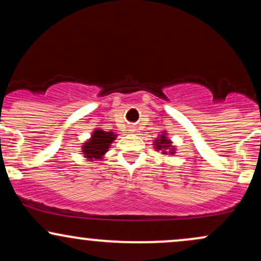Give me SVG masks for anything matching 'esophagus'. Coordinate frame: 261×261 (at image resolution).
<instances>
[{
    "label": "esophagus",
    "instance_id": "obj_1",
    "mask_svg": "<svg viewBox=\"0 0 261 261\" xmlns=\"http://www.w3.org/2000/svg\"><path fill=\"white\" fill-rule=\"evenodd\" d=\"M128 128H130L131 133H135V131H136V128H135V126H130Z\"/></svg>",
    "mask_w": 261,
    "mask_h": 261
}]
</instances>
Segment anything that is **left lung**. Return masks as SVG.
Returning a JSON list of instances; mask_svg holds the SVG:
<instances>
[{
  "mask_svg": "<svg viewBox=\"0 0 261 261\" xmlns=\"http://www.w3.org/2000/svg\"><path fill=\"white\" fill-rule=\"evenodd\" d=\"M160 134H161L160 136H158L153 142L155 151H161L162 154H167V155H173L174 153H176L175 146H173L172 140L168 139L167 131H162Z\"/></svg>",
  "mask_w": 261,
  "mask_h": 261,
  "instance_id": "8db88e82",
  "label": "left lung"
}]
</instances>
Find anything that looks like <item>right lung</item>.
Segmentation results:
<instances>
[{
	"mask_svg": "<svg viewBox=\"0 0 261 261\" xmlns=\"http://www.w3.org/2000/svg\"><path fill=\"white\" fill-rule=\"evenodd\" d=\"M116 135L113 131H104L101 128H95L93 131L91 137L83 142L82 145V154L87 158V161H98L106 155L109 151L110 146L116 140Z\"/></svg>",
	"mask_w": 261,
	"mask_h": 261,
	"instance_id": "right-lung-1",
	"label": "right lung"
}]
</instances>
